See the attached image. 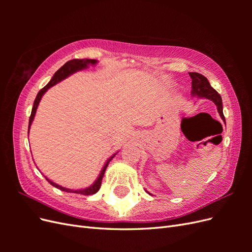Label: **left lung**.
<instances>
[{"label":"left lung","instance_id":"8db88e82","mask_svg":"<svg viewBox=\"0 0 252 252\" xmlns=\"http://www.w3.org/2000/svg\"><path fill=\"white\" fill-rule=\"evenodd\" d=\"M189 75H190V78L192 79V85H191L192 95L193 96L196 95L199 97H205V98H208V100H211L217 105L220 116L225 122V117L223 114L222 97H220V95L218 94V91L211 87L208 80L206 79L201 73L189 72Z\"/></svg>","mask_w":252,"mask_h":252}]
</instances>
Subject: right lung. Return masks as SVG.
<instances>
[{"label": "right lung", "mask_w": 252, "mask_h": 252, "mask_svg": "<svg viewBox=\"0 0 252 252\" xmlns=\"http://www.w3.org/2000/svg\"><path fill=\"white\" fill-rule=\"evenodd\" d=\"M97 63L96 60H91V59H82V60H79V59H73V60H70L68 61L67 63H65L62 67L60 68V69L53 74V77L51 78L50 82L47 84L46 86H45L44 88H42L39 94H37L35 100H34V103H33V107H32V114H30V118H29V125H28V132H29V128L30 126H32V121L34 119V116H35V112H36V109H37V106H39L40 104V101L41 98L43 96V94L46 93V91L48 90V88L52 87L53 85H56V84H58L59 82L63 81L64 79H66L67 77H69L70 74L77 72V71H80L82 69H85V68H87L89 65H95ZM118 154V152H117ZM117 154L112 155L108 159L107 162L105 163L103 169L100 173V175H98V178L95 180V182L94 183L93 185H90L89 187L85 188V189H78V190H72V189H69V188H65V187H62L60 186L58 184H56V183H53L52 181H50L49 179H47L46 177H45V179H46L48 181V183H50V184L52 186L57 187L58 189L62 190V191H66V192H72V193H78V194H83V195H90V194H94L98 191V189H100L101 187V184H102V179L104 177V173H105V170L106 168H107V166L109 164V162L111 161V159L114 158V156H116Z\"/></svg>", "instance_id": "right-lung-1"}]
</instances>
